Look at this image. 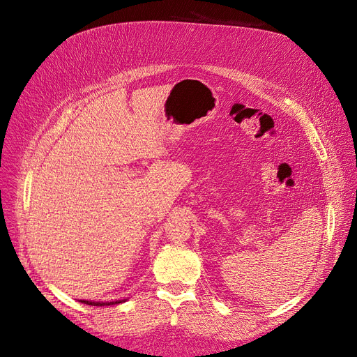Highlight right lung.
Listing matches in <instances>:
<instances>
[{
	"label": "right lung",
	"mask_w": 357,
	"mask_h": 357,
	"mask_svg": "<svg viewBox=\"0 0 357 357\" xmlns=\"http://www.w3.org/2000/svg\"><path fill=\"white\" fill-rule=\"evenodd\" d=\"M81 303H84V304H88V305H93V307H104V305H114V304H120V303H123V301H114V303H93V301H82Z\"/></svg>",
	"instance_id": "obj_1"
}]
</instances>
